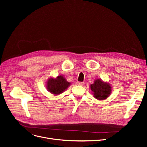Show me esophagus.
Returning a JSON list of instances; mask_svg holds the SVG:
<instances>
[{
  "label": "esophagus",
  "mask_w": 147,
  "mask_h": 147,
  "mask_svg": "<svg viewBox=\"0 0 147 147\" xmlns=\"http://www.w3.org/2000/svg\"><path fill=\"white\" fill-rule=\"evenodd\" d=\"M77 84L78 85H80V86H83V85H84V82H77Z\"/></svg>",
  "instance_id": "esophagus-1"
}]
</instances>
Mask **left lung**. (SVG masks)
Listing matches in <instances>:
<instances>
[{"label":"left lung","instance_id":"8db88e82","mask_svg":"<svg viewBox=\"0 0 147 147\" xmlns=\"http://www.w3.org/2000/svg\"><path fill=\"white\" fill-rule=\"evenodd\" d=\"M91 89L94 92V96L98 100H104L109 97L111 92V87L109 84L105 83L100 79L94 81L91 85Z\"/></svg>","mask_w":147,"mask_h":147}]
</instances>
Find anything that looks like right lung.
Masks as SVG:
<instances>
[{"mask_svg": "<svg viewBox=\"0 0 147 147\" xmlns=\"http://www.w3.org/2000/svg\"><path fill=\"white\" fill-rule=\"evenodd\" d=\"M70 83L66 81L62 76H58L56 79H50L47 82L48 90L53 94L58 95L64 91L69 86Z\"/></svg>", "mask_w": 147, "mask_h": 147, "instance_id": "right-lung-1", "label": "right lung"}]
</instances>
